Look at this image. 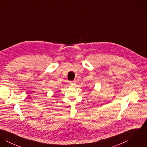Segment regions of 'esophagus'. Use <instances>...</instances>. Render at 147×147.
Returning <instances> with one entry per match:
<instances>
[{
  "mask_svg": "<svg viewBox=\"0 0 147 147\" xmlns=\"http://www.w3.org/2000/svg\"><path fill=\"white\" fill-rule=\"evenodd\" d=\"M69 83L72 86H74L76 85V82L75 81H71V82H69Z\"/></svg>",
  "mask_w": 147,
  "mask_h": 147,
  "instance_id": "34e87169",
  "label": "esophagus"
}]
</instances>
